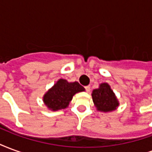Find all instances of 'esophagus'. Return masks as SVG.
Returning <instances> with one entry per match:
<instances>
[{
	"label": "esophagus",
	"mask_w": 152,
	"mask_h": 152,
	"mask_svg": "<svg viewBox=\"0 0 152 152\" xmlns=\"http://www.w3.org/2000/svg\"><path fill=\"white\" fill-rule=\"evenodd\" d=\"M85 89H86V92H89V91H90V87H89V86H86Z\"/></svg>",
	"instance_id": "34e87169"
}]
</instances>
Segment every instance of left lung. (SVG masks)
<instances>
[{"label": "left lung", "instance_id": "obj_1", "mask_svg": "<svg viewBox=\"0 0 152 152\" xmlns=\"http://www.w3.org/2000/svg\"><path fill=\"white\" fill-rule=\"evenodd\" d=\"M92 98L96 108L100 112H112L119 106L117 99L107 83H102L99 89H94Z\"/></svg>", "mask_w": 152, "mask_h": 152}]
</instances>
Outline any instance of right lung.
Returning <instances> with one entry per match:
<instances>
[{"instance_id":"right-lung-1","label":"right lung","mask_w":152,"mask_h":152,"mask_svg":"<svg viewBox=\"0 0 152 152\" xmlns=\"http://www.w3.org/2000/svg\"><path fill=\"white\" fill-rule=\"evenodd\" d=\"M85 91V88L76 82L59 79L43 97L44 103L51 111H58L68 107L76 93Z\"/></svg>"}]
</instances>
